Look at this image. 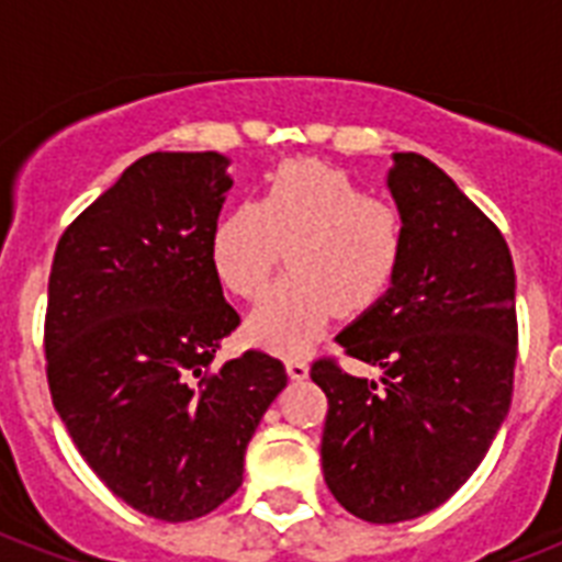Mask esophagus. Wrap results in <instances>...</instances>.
<instances>
[{
	"instance_id": "obj_1",
	"label": "esophagus",
	"mask_w": 562,
	"mask_h": 562,
	"mask_svg": "<svg viewBox=\"0 0 562 562\" xmlns=\"http://www.w3.org/2000/svg\"><path fill=\"white\" fill-rule=\"evenodd\" d=\"M285 370H289V375L294 382H303L308 375V364L303 356H289V359H285Z\"/></svg>"
}]
</instances>
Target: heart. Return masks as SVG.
Returning <instances> with one entry per match:
<instances>
[{"label": "heart", "mask_w": 562, "mask_h": 562, "mask_svg": "<svg viewBox=\"0 0 562 562\" xmlns=\"http://www.w3.org/2000/svg\"><path fill=\"white\" fill-rule=\"evenodd\" d=\"M291 271L250 315V335L300 350L335 308L361 315L391 291L405 262L408 218L344 169L317 160L282 162L254 201L229 206L212 227L210 259L221 285L256 297L280 265Z\"/></svg>", "instance_id": "obj_1"}]
</instances>
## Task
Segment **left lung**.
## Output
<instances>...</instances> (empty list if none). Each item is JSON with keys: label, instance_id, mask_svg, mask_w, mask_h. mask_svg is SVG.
Segmentation results:
<instances>
[{"label": "left lung", "instance_id": "1", "mask_svg": "<svg viewBox=\"0 0 562 562\" xmlns=\"http://www.w3.org/2000/svg\"><path fill=\"white\" fill-rule=\"evenodd\" d=\"M393 201L408 218L405 262L375 306L335 341L382 368L368 382L312 361L324 387L326 487L364 522L440 507L484 461L514 396L516 273L502 229L419 154H393Z\"/></svg>", "mask_w": 562, "mask_h": 562}]
</instances>
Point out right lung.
<instances>
[{"mask_svg": "<svg viewBox=\"0 0 562 562\" xmlns=\"http://www.w3.org/2000/svg\"><path fill=\"white\" fill-rule=\"evenodd\" d=\"M224 169L215 151L145 154L64 229L48 273L55 411L104 487L162 522L241 487L247 443L289 382L262 350L212 368L238 326L210 259Z\"/></svg>", "mask_w": 562, "mask_h": 562, "instance_id": "add662e5", "label": "right lung"}]
</instances>
